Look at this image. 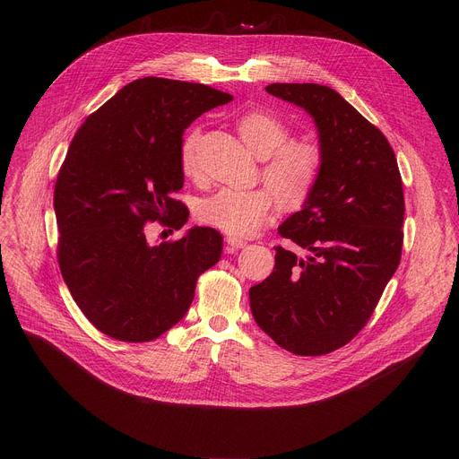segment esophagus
<instances>
[{
	"instance_id": "1",
	"label": "esophagus",
	"mask_w": 459,
	"mask_h": 459,
	"mask_svg": "<svg viewBox=\"0 0 459 459\" xmlns=\"http://www.w3.org/2000/svg\"><path fill=\"white\" fill-rule=\"evenodd\" d=\"M227 245H229V250H236V248H243L247 245L245 239L241 238H234V236H227Z\"/></svg>"
}]
</instances>
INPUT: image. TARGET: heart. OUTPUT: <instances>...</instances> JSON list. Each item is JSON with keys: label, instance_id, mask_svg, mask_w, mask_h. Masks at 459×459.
Returning <instances> with one entry per match:
<instances>
[{"label": "heart", "instance_id": "obj_1", "mask_svg": "<svg viewBox=\"0 0 459 459\" xmlns=\"http://www.w3.org/2000/svg\"><path fill=\"white\" fill-rule=\"evenodd\" d=\"M238 133L264 165V179L281 205L299 207L316 186L321 172V152L308 142H289L290 128L276 116L252 110L238 119ZM200 130H190L181 145V169L186 176L198 172ZM274 209L267 188H220L195 207V218L234 238H248L264 227Z\"/></svg>", "mask_w": 459, "mask_h": 459}]
</instances>
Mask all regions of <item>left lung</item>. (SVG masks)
<instances>
[{
	"label": "left lung",
	"mask_w": 459,
	"mask_h": 459,
	"mask_svg": "<svg viewBox=\"0 0 459 459\" xmlns=\"http://www.w3.org/2000/svg\"><path fill=\"white\" fill-rule=\"evenodd\" d=\"M265 91L314 119L323 163L301 211L278 229L308 254L276 247L273 274L248 290L250 310L281 349L329 354L363 329L400 265L402 176L381 130L334 89L273 83Z\"/></svg>",
	"instance_id": "left-lung-1"
}]
</instances>
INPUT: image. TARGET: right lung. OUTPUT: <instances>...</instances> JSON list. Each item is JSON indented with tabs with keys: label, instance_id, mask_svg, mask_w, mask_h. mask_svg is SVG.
Wrapping results in <instances>:
<instances>
[{
	"label": "right lung",
	"instance_id": "1",
	"mask_svg": "<svg viewBox=\"0 0 459 459\" xmlns=\"http://www.w3.org/2000/svg\"><path fill=\"white\" fill-rule=\"evenodd\" d=\"M229 101L202 83L151 76L119 89L78 128L54 186L57 261L103 334L128 343L160 338L186 314L198 276L220 261L218 230L192 227L151 245L145 223H186L188 209L172 198L183 186V133Z\"/></svg>",
	"mask_w": 459,
	"mask_h": 459
}]
</instances>
